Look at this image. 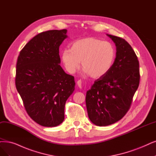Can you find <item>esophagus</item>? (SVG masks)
<instances>
[{"label": "esophagus", "instance_id": "1", "mask_svg": "<svg viewBox=\"0 0 156 156\" xmlns=\"http://www.w3.org/2000/svg\"><path fill=\"white\" fill-rule=\"evenodd\" d=\"M77 85L80 88H82V80H78V81L77 82Z\"/></svg>", "mask_w": 156, "mask_h": 156}]
</instances>
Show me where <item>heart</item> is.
I'll use <instances>...</instances> for the list:
<instances>
[{
  "instance_id": "1",
  "label": "heart",
  "mask_w": 156,
  "mask_h": 156,
  "mask_svg": "<svg viewBox=\"0 0 156 156\" xmlns=\"http://www.w3.org/2000/svg\"><path fill=\"white\" fill-rule=\"evenodd\" d=\"M61 58L69 73L76 72L82 61L84 73L99 78L110 71L116 58V49L111 42L86 37L74 42L71 49L63 50Z\"/></svg>"
}]
</instances>
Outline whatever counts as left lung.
I'll use <instances>...</instances> for the list:
<instances>
[{
    "instance_id": "obj_1",
    "label": "left lung",
    "mask_w": 156,
    "mask_h": 156,
    "mask_svg": "<svg viewBox=\"0 0 156 156\" xmlns=\"http://www.w3.org/2000/svg\"><path fill=\"white\" fill-rule=\"evenodd\" d=\"M116 46L114 64L106 75L94 82L86 94V107L92 123L113 124L129 110L140 84V64L130 45L123 38L107 34Z\"/></svg>"
}]
</instances>
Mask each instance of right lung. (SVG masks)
Instances as JSON below:
<instances>
[{
	"label": "right lung",
	"instance_id": "add662e5",
	"mask_svg": "<svg viewBox=\"0 0 156 156\" xmlns=\"http://www.w3.org/2000/svg\"><path fill=\"white\" fill-rule=\"evenodd\" d=\"M67 30L40 33L20 52L16 66L15 85L30 118L43 126L59 125L65 104L74 90V76L60 66L59 47Z\"/></svg>",
	"mask_w": 156,
	"mask_h": 156
}]
</instances>
